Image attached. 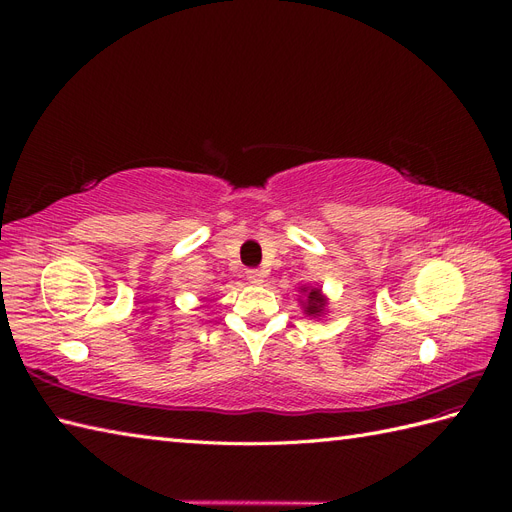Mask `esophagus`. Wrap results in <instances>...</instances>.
I'll list each match as a JSON object with an SVG mask.
<instances>
[{
    "mask_svg": "<svg viewBox=\"0 0 512 512\" xmlns=\"http://www.w3.org/2000/svg\"><path fill=\"white\" fill-rule=\"evenodd\" d=\"M245 277H247V282L254 286H260L262 282H265V275H262V271H258V269H247Z\"/></svg>",
    "mask_w": 512,
    "mask_h": 512,
    "instance_id": "obj_1",
    "label": "esophagus"
}]
</instances>
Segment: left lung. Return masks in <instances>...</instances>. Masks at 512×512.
I'll list each match as a JSON object with an SVG mask.
<instances>
[{
	"mask_svg": "<svg viewBox=\"0 0 512 512\" xmlns=\"http://www.w3.org/2000/svg\"><path fill=\"white\" fill-rule=\"evenodd\" d=\"M299 292L303 294V297L299 299V303L303 307V314H307L309 318L320 320L329 307L327 294L322 292V288H314V286H301Z\"/></svg>",
	"mask_w": 512,
	"mask_h": 512,
	"instance_id": "obj_1",
	"label": "left lung"
}]
</instances>
